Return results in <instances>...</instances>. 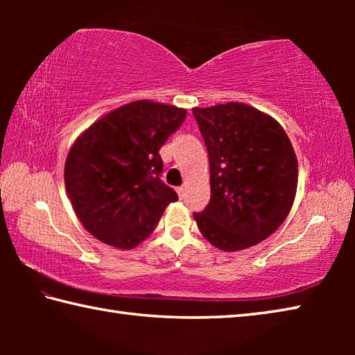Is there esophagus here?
Listing matches in <instances>:
<instances>
[{
    "label": "esophagus",
    "instance_id": "1",
    "mask_svg": "<svg viewBox=\"0 0 355 355\" xmlns=\"http://www.w3.org/2000/svg\"><path fill=\"white\" fill-rule=\"evenodd\" d=\"M177 194H178L180 199H183V197H184V186H178V188H177Z\"/></svg>",
    "mask_w": 355,
    "mask_h": 355
}]
</instances>
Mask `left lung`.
I'll use <instances>...</instances> for the list:
<instances>
[{
    "label": "left lung",
    "mask_w": 355,
    "mask_h": 355,
    "mask_svg": "<svg viewBox=\"0 0 355 355\" xmlns=\"http://www.w3.org/2000/svg\"><path fill=\"white\" fill-rule=\"evenodd\" d=\"M209 159L211 199L194 213L205 239L235 252L271 236L290 213L297 159L284 128L243 103L194 107Z\"/></svg>",
    "instance_id": "left-lung-1"
}]
</instances>
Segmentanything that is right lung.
<instances>
[{"label": "right lung", "mask_w": 355, "mask_h": 355, "mask_svg": "<svg viewBox=\"0 0 355 355\" xmlns=\"http://www.w3.org/2000/svg\"><path fill=\"white\" fill-rule=\"evenodd\" d=\"M186 111L139 100L117 107L78 137L64 180L84 228L101 243L133 249L155 230L177 192L161 180L159 148Z\"/></svg>", "instance_id": "1"}]
</instances>
